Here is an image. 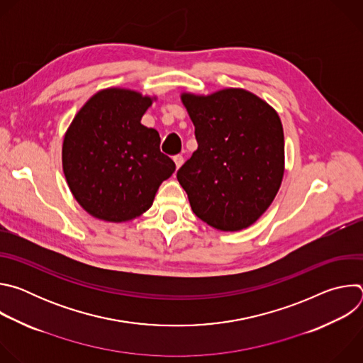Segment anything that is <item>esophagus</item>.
<instances>
[{"label": "esophagus", "instance_id": "esophagus-1", "mask_svg": "<svg viewBox=\"0 0 363 363\" xmlns=\"http://www.w3.org/2000/svg\"><path fill=\"white\" fill-rule=\"evenodd\" d=\"M174 162H175L177 169H179L182 167V164H184V158L181 157V155H177V157H174Z\"/></svg>", "mask_w": 363, "mask_h": 363}]
</instances>
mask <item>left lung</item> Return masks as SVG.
<instances>
[{"label":"left lung","mask_w":363,"mask_h":363,"mask_svg":"<svg viewBox=\"0 0 363 363\" xmlns=\"http://www.w3.org/2000/svg\"><path fill=\"white\" fill-rule=\"evenodd\" d=\"M198 149L177 172L194 214L218 231H240L260 218L284 175V133L266 100L240 89L181 93Z\"/></svg>","instance_id":"8db88e82"}]
</instances>
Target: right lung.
<instances>
[{"mask_svg": "<svg viewBox=\"0 0 363 363\" xmlns=\"http://www.w3.org/2000/svg\"><path fill=\"white\" fill-rule=\"evenodd\" d=\"M155 100L125 87L101 89L66 130L62 162L67 185L82 208L100 221L140 217L175 171L160 150V133L140 123Z\"/></svg>", "mask_w": 363, "mask_h": 363, "instance_id": "obj_1", "label": "right lung"}]
</instances>
